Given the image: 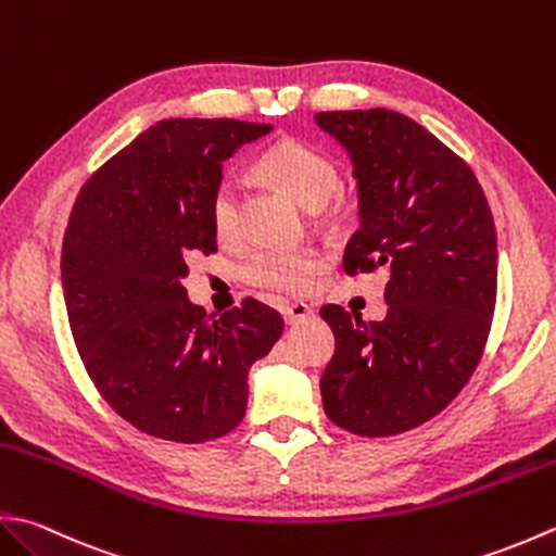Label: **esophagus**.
<instances>
[{
    "instance_id": "esophagus-1",
    "label": "esophagus",
    "mask_w": 556,
    "mask_h": 556,
    "mask_svg": "<svg viewBox=\"0 0 556 556\" xmlns=\"http://www.w3.org/2000/svg\"><path fill=\"white\" fill-rule=\"evenodd\" d=\"M281 313H285V320L289 323V325H296V323H301V320H306V318H311L313 315V308L308 306V303H289V306H285L281 308Z\"/></svg>"
}]
</instances>
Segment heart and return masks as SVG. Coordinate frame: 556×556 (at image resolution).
Here are the masks:
<instances>
[{
  "instance_id": "1",
  "label": "heart",
  "mask_w": 556,
  "mask_h": 556,
  "mask_svg": "<svg viewBox=\"0 0 556 556\" xmlns=\"http://www.w3.org/2000/svg\"><path fill=\"white\" fill-rule=\"evenodd\" d=\"M257 168L299 204L318 210L340 188V168L320 147L303 139H281L257 159ZM212 226L219 238H233L241 222V180L224 173L210 202ZM328 263L320 248H265L248 257L243 275L250 285L277 293H303Z\"/></svg>"
}]
</instances>
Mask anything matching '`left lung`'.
<instances>
[{
    "label": "left lung",
    "instance_id": "left-lung-1",
    "mask_svg": "<svg viewBox=\"0 0 556 556\" xmlns=\"http://www.w3.org/2000/svg\"><path fill=\"white\" fill-rule=\"evenodd\" d=\"M315 125L344 147L358 190V231L344 271L388 269V315L364 323L323 306L334 354L323 407L358 437H395L437 417L480 364L496 303V228L470 166L415 119L332 111Z\"/></svg>",
    "mask_w": 556,
    "mask_h": 556
}]
</instances>
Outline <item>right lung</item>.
<instances>
[{
	"mask_svg": "<svg viewBox=\"0 0 556 556\" xmlns=\"http://www.w3.org/2000/svg\"><path fill=\"white\" fill-rule=\"evenodd\" d=\"M271 132L241 119H161L76 198L62 289L81 362L119 417L149 437L204 443L241 424L248 371L285 330L255 299L210 320L182 287L216 253L210 202L224 161Z\"/></svg>",
	"mask_w": 556,
	"mask_h": 556,
	"instance_id": "1",
	"label": "right lung"
}]
</instances>
